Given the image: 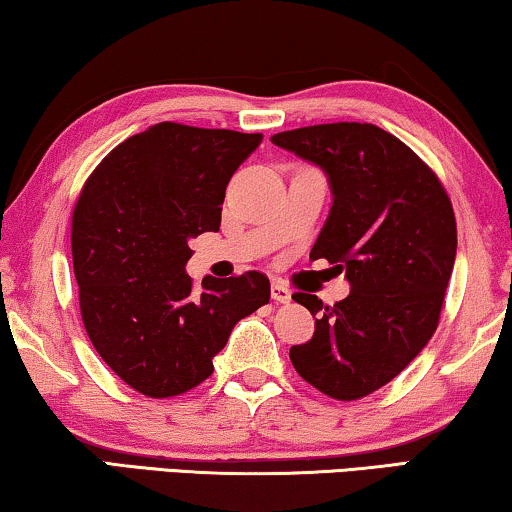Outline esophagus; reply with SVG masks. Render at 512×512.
<instances>
[{"instance_id":"1","label":"esophagus","mask_w":512,"mask_h":512,"mask_svg":"<svg viewBox=\"0 0 512 512\" xmlns=\"http://www.w3.org/2000/svg\"><path fill=\"white\" fill-rule=\"evenodd\" d=\"M270 293H272V300H277V303H289L291 300V291L286 289L282 282H272Z\"/></svg>"}]
</instances>
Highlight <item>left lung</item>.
<instances>
[{
    "mask_svg": "<svg viewBox=\"0 0 512 512\" xmlns=\"http://www.w3.org/2000/svg\"><path fill=\"white\" fill-rule=\"evenodd\" d=\"M270 139L326 172L333 207L310 258H326L349 282L333 307L293 293L319 319L312 340L291 347V363L321 394L356 401L394 380L436 331L457 256L452 202L431 167L373 123Z\"/></svg>",
    "mask_w": 512,
    "mask_h": 512,
    "instance_id": "left-lung-1",
    "label": "left lung"
}]
</instances>
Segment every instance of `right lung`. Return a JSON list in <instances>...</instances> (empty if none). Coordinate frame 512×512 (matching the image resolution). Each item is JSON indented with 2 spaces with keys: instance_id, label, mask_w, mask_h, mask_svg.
Wrapping results in <instances>:
<instances>
[{
  "instance_id": "1",
  "label": "right lung",
  "mask_w": 512,
  "mask_h": 512,
  "mask_svg": "<svg viewBox=\"0 0 512 512\" xmlns=\"http://www.w3.org/2000/svg\"><path fill=\"white\" fill-rule=\"evenodd\" d=\"M263 135L156 123L118 144L79 195L72 258L86 333L139 394L170 398L212 375L235 324L270 303L249 270L186 275L193 237L216 233L226 186Z\"/></svg>"
}]
</instances>
